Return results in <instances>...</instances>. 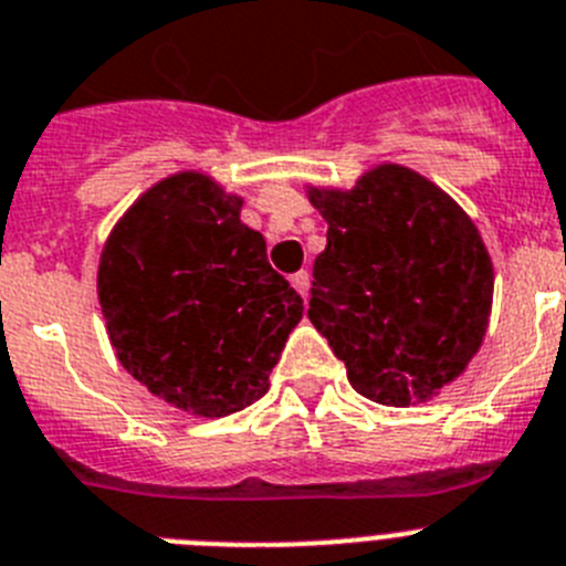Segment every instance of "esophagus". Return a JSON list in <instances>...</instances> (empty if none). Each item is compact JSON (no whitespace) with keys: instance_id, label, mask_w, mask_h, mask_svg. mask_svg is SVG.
I'll use <instances>...</instances> for the list:
<instances>
[{"instance_id":"esophagus-1","label":"esophagus","mask_w":566,"mask_h":566,"mask_svg":"<svg viewBox=\"0 0 566 566\" xmlns=\"http://www.w3.org/2000/svg\"><path fill=\"white\" fill-rule=\"evenodd\" d=\"M290 284L296 287L298 296L307 298V290H311V273H307V270H298V273H293V276H290Z\"/></svg>"}]
</instances>
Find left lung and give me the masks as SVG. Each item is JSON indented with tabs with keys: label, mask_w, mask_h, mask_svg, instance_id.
Returning <instances> with one entry per match:
<instances>
[{
	"label": "left lung",
	"mask_w": 566,
	"mask_h": 566,
	"mask_svg": "<svg viewBox=\"0 0 566 566\" xmlns=\"http://www.w3.org/2000/svg\"><path fill=\"white\" fill-rule=\"evenodd\" d=\"M327 248L311 316L353 390L427 401L464 373L488 333L493 262L470 216L424 176L381 165L347 193L313 190Z\"/></svg>",
	"instance_id": "obj_1"
}]
</instances>
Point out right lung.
<instances>
[{"mask_svg":"<svg viewBox=\"0 0 566 566\" xmlns=\"http://www.w3.org/2000/svg\"><path fill=\"white\" fill-rule=\"evenodd\" d=\"M239 210L208 176H170L127 210L99 262L102 313L125 370L196 416L262 399L304 311Z\"/></svg>","mask_w":566,"mask_h":566,"instance_id":"right-lung-1","label":"right lung"}]
</instances>
